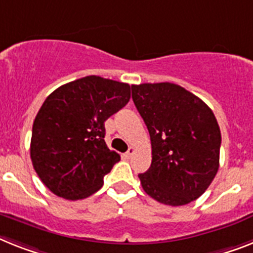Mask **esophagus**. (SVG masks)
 I'll list each match as a JSON object with an SVG mask.
<instances>
[{
	"instance_id": "34e87169",
	"label": "esophagus",
	"mask_w": 253,
	"mask_h": 253,
	"mask_svg": "<svg viewBox=\"0 0 253 253\" xmlns=\"http://www.w3.org/2000/svg\"><path fill=\"white\" fill-rule=\"evenodd\" d=\"M135 152V149L134 147H129V150L126 152H125V156H126V158H130L131 155H133V154H134Z\"/></svg>"
}]
</instances>
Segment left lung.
Returning a JSON list of instances; mask_svg holds the SVG:
<instances>
[{
  "label": "left lung",
  "instance_id": "1",
  "mask_svg": "<svg viewBox=\"0 0 253 253\" xmlns=\"http://www.w3.org/2000/svg\"><path fill=\"white\" fill-rule=\"evenodd\" d=\"M131 98L151 139V167L138 174L146 194L173 207L198 199L220 166L221 131L212 110L172 83L131 85Z\"/></svg>",
  "mask_w": 253,
  "mask_h": 253
}]
</instances>
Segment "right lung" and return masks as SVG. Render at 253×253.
I'll use <instances>...</instances> for the list:
<instances>
[{"label":"right lung","mask_w":253,"mask_h":253,"mask_svg":"<svg viewBox=\"0 0 253 253\" xmlns=\"http://www.w3.org/2000/svg\"><path fill=\"white\" fill-rule=\"evenodd\" d=\"M130 99V85L99 76L64 84L45 99L33 122L31 159L55 195L85 199L101 189L120 160L104 142V122Z\"/></svg>","instance_id":"add662e5"}]
</instances>
